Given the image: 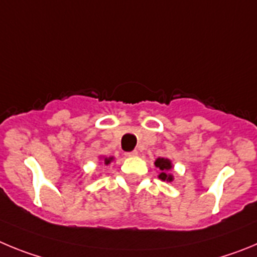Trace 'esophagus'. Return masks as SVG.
<instances>
[{
    "label": "esophagus",
    "mask_w": 257,
    "mask_h": 257,
    "mask_svg": "<svg viewBox=\"0 0 257 257\" xmlns=\"http://www.w3.org/2000/svg\"><path fill=\"white\" fill-rule=\"evenodd\" d=\"M137 155H138L137 150H133V151H131V152H125V156H128V157H134V156H137Z\"/></svg>",
    "instance_id": "obj_1"
}]
</instances>
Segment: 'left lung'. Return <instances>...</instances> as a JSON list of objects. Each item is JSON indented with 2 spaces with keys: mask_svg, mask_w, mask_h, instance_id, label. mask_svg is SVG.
<instances>
[{
  "mask_svg": "<svg viewBox=\"0 0 257 257\" xmlns=\"http://www.w3.org/2000/svg\"><path fill=\"white\" fill-rule=\"evenodd\" d=\"M155 166H156L159 170H160V174H159V178L164 182H172L173 175L169 174V170L173 168L172 161L169 159H165V157H159L155 161Z\"/></svg>",
  "mask_w": 257,
  "mask_h": 257,
  "instance_id": "left-lung-1",
  "label": "left lung"
}]
</instances>
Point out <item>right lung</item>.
Wrapping results in <instances>:
<instances>
[{
	"label": "right lung",
	"instance_id": "1",
	"mask_svg": "<svg viewBox=\"0 0 257 257\" xmlns=\"http://www.w3.org/2000/svg\"><path fill=\"white\" fill-rule=\"evenodd\" d=\"M114 160V157H103V161H105V165H108V164L111 163Z\"/></svg>",
	"mask_w": 257,
	"mask_h": 257
}]
</instances>
